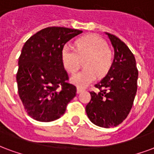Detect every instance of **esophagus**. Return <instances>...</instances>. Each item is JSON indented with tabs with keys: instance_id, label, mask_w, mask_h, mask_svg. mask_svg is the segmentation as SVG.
<instances>
[{
	"instance_id": "34e87169",
	"label": "esophagus",
	"mask_w": 154,
	"mask_h": 154,
	"mask_svg": "<svg viewBox=\"0 0 154 154\" xmlns=\"http://www.w3.org/2000/svg\"><path fill=\"white\" fill-rule=\"evenodd\" d=\"M84 90H85L84 88H79V87H77V94H80V93H81V92H83Z\"/></svg>"
}]
</instances>
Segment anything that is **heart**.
<instances>
[{
	"label": "heart",
	"mask_w": 154,
	"mask_h": 154,
	"mask_svg": "<svg viewBox=\"0 0 154 154\" xmlns=\"http://www.w3.org/2000/svg\"><path fill=\"white\" fill-rule=\"evenodd\" d=\"M76 50L69 45H65L60 52L64 68L69 74H75L85 60L86 69L77 73L70 79L73 84L86 86L97 77H104L112 68V54L104 39L97 34L83 36L75 42Z\"/></svg>",
	"instance_id": "heart-1"
}]
</instances>
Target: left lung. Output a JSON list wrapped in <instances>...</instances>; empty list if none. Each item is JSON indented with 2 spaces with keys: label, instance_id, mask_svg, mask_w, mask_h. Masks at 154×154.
I'll return each instance as SVG.
<instances>
[{
  "label": "left lung",
  "instance_id": "obj_1",
  "mask_svg": "<svg viewBox=\"0 0 154 154\" xmlns=\"http://www.w3.org/2000/svg\"><path fill=\"white\" fill-rule=\"evenodd\" d=\"M114 48L112 66L95 87L97 93L90 92L91 100L86 113L91 122L104 128L121 124L131 112L137 92L138 69L134 55L125 42L106 32Z\"/></svg>",
  "mask_w": 154,
  "mask_h": 154
}]
</instances>
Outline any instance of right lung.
<instances>
[{"mask_svg": "<svg viewBox=\"0 0 154 154\" xmlns=\"http://www.w3.org/2000/svg\"><path fill=\"white\" fill-rule=\"evenodd\" d=\"M81 30L48 27L36 32L23 45L16 75L18 93L28 115L49 122L60 118L76 95L68 83L60 59L61 49Z\"/></svg>", "mask_w": 154, "mask_h": 154, "instance_id": "1", "label": "right lung"}]
</instances>
